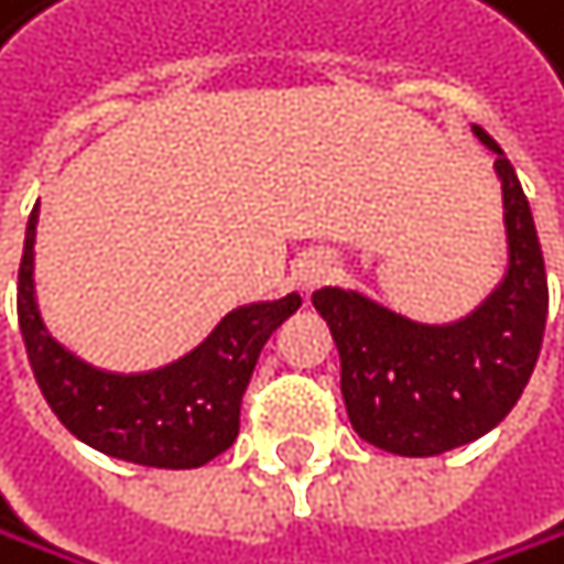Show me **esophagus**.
Listing matches in <instances>:
<instances>
[{
  "mask_svg": "<svg viewBox=\"0 0 564 564\" xmlns=\"http://www.w3.org/2000/svg\"><path fill=\"white\" fill-rule=\"evenodd\" d=\"M329 275H333V259L323 256V251H308V256H302L292 269V279L302 292L319 289Z\"/></svg>",
  "mask_w": 564,
  "mask_h": 564,
  "instance_id": "obj_1",
  "label": "esophagus"
}]
</instances>
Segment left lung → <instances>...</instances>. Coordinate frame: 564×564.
<instances>
[{"label":"left lung","instance_id":"1","mask_svg":"<svg viewBox=\"0 0 564 564\" xmlns=\"http://www.w3.org/2000/svg\"><path fill=\"white\" fill-rule=\"evenodd\" d=\"M498 154L508 265L501 282L454 323H416L356 289L326 285L313 295L339 362L352 431L387 454L437 457L495 431L518 403L542 352L549 319L545 259L521 181Z\"/></svg>","mask_w":564,"mask_h":564}]
</instances>
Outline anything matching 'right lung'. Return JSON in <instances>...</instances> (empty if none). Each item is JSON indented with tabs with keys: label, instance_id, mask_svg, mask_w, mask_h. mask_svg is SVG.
I'll return each instance as SVG.
<instances>
[{
	"label": "right lung",
	"instance_id": "1",
	"mask_svg": "<svg viewBox=\"0 0 564 564\" xmlns=\"http://www.w3.org/2000/svg\"><path fill=\"white\" fill-rule=\"evenodd\" d=\"M36 221L40 205L25 221L15 302L30 366L59 424L94 451L144 467L187 470L228 451L256 359L302 299L289 292L231 308L202 346L161 370L110 373L66 349L43 323L33 279Z\"/></svg>",
	"mask_w": 564,
	"mask_h": 564
}]
</instances>
